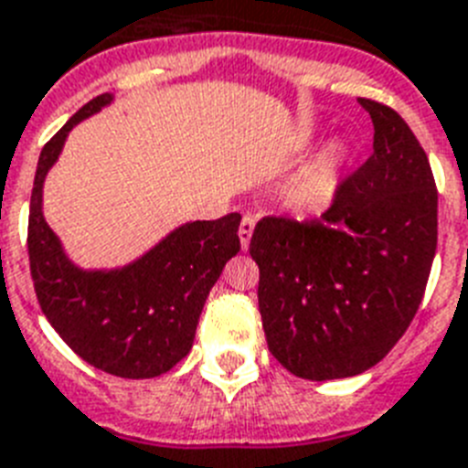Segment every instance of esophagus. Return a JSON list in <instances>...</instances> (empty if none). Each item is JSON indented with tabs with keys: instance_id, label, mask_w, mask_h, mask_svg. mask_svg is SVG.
I'll return each mask as SVG.
<instances>
[{
	"instance_id": "1",
	"label": "esophagus",
	"mask_w": 468,
	"mask_h": 468,
	"mask_svg": "<svg viewBox=\"0 0 468 468\" xmlns=\"http://www.w3.org/2000/svg\"><path fill=\"white\" fill-rule=\"evenodd\" d=\"M254 223H257V218H254L252 214L242 216L240 230H238V235H240L242 250H247V247H250V240H252V233H254Z\"/></svg>"
}]
</instances>
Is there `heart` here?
<instances>
[{
	"label": "heart",
	"mask_w": 468,
	"mask_h": 468,
	"mask_svg": "<svg viewBox=\"0 0 468 468\" xmlns=\"http://www.w3.org/2000/svg\"><path fill=\"white\" fill-rule=\"evenodd\" d=\"M343 156L345 149L340 144H333L307 174H302L292 187L294 202L300 207H319L331 197L333 187H335V166Z\"/></svg>",
	"instance_id": "b5f03b06"
}]
</instances>
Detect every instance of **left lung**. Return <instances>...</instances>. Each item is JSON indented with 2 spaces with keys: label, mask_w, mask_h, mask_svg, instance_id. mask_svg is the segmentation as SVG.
Instances as JSON below:
<instances>
[{
  "label": "left lung",
  "mask_w": 468,
  "mask_h": 468,
  "mask_svg": "<svg viewBox=\"0 0 468 468\" xmlns=\"http://www.w3.org/2000/svg\"><path fill=\"white\" fill-rule=\"evenodd\" d=\"M374 152L319 218L264 216L250 242L271 355L307 380L376 367L410 328L438 245L428 156L395 109L359 100Z\"/></svg>",
  "instance_id": "left-lung-1"
}]
</instances>
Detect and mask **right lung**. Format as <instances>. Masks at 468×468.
Wrapping results in <instances>:
<instances>
[{
    "instance_id": "1",
    "label": "right lung",
    "mask_w": 468,
    "mask_h": 468,
    "mask_svg": "<svg viewBox=\"0 0 468 468\" xmlns=\"http://www.w3.org/2000/svg\"><path fill=\"white\" fill-rule=\"evenodd\" d=\"M109 101V92L90 100L42 147L27 216L30 276L42 314L80 359L119 378H154L190 352L207 294L240 252V214L176 228L123 269L70 264L42 216V183L70 128Z\"/></svg>"
}]
</instances>
